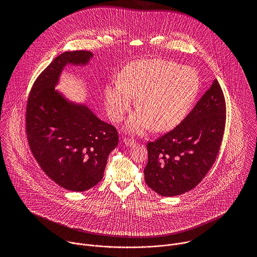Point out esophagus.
Wrapping results in <instances>:
<instances>
[{
  "instance_id": "34e87169",
  "label": "esophagus",
  "mask_w": 257,
  "mask_h": 257,
  "mask_svg": "<svg viewBox=\"0 0 257 257\" xmlns=\"http://www.w3.org/2000/svg\"><path fill=\"white\" fill-rule=\"evenodd\" d=\"M123 143L126 147H132L133 145H135V141L131 138H124L123 139Z\"/></svg>"
}]
</instances>
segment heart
Wrapping results in <instances>:
<instances>
[{
  "instance_id": "1",
  "label": "heart",
  "mask_w": 257,
  "mask_h": 257,
  "mask_svg": "<svg viewBox=\"0 0 257 257\" xmlns=\"http://www.w3.org/2000/svg\"><path fill=\"white\" fill-rule=\"evenodd\" d=\"M119 79L104 88L106 110L111 120L120 121L136 97L139 109L129 118L127 128L137 133L151 126L156 132L177 126L192 109L200 88L195 70L158 59L129 63Z\"/></svg>"
}]
</instances>
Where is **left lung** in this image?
I'll list each match as a JSON object with an SVG mask.
<instances>
[{
    "label": "left lung",
    "instance_id": "1",
    "mask_svg": "<svg viewBox=\"0 0 257 257\" xmlns=\"http://www.w3.org/2000/svg\"><path fill=\"white\" fill-rule=\"evenodd\" d=\"M225 124V101L215 79L195 108L171 132L148 143L145 180L163 196L194 189L215 163Z\"/></svg>",
    "mask_w": 257,
    "mask_h": 257
}]
</instances>
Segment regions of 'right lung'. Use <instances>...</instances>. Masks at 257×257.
<instances>
[{
    "mask_svg": "<svg viewBox=\"0 0 257 257\" xmlns=\"http://www.w3.org/2000/svg\"><path fill=\"white\" fill-rule=\"evenodd\" d=\"M92 58L89 51L58 56L38 76L26 110L27 137L35 158L53 181L73 192L101 181L108 157L118 144L112 125L56 89L66 65L86 66Z\"/></svg>",
    "mask_w": 257,
    "mask_h": 257,
    "instance_id": "add662e5",
    "label": "right lung"
}]
</instances>
